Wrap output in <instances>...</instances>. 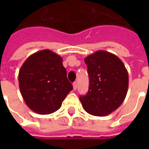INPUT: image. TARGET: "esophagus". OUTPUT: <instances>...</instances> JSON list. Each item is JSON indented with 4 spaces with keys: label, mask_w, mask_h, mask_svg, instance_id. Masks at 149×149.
I'll return each mask as SVG.
<instances>
[{
    "label": "esophagus",
    "mask_w": 149,
    "mask_h": 149,
    "mask_svg": "<svg viewBox=\"0 0 149 149\" xmlns=\"http://www.w3.org/2000/svg\"><path fill=\"white\" fill-rule=\"evenodd\" d=\"M77 87H78L77 83H76V82H74V83L73 84V88H74V90H76V89H77Z\"/></svg>",
    "instance_id": "1"
}]
</instances>
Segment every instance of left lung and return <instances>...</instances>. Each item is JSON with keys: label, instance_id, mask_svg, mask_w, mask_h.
<instances>
[{"label": "left lung", "instance_id": "obj_1", "mask_svg": "<svg viewBox=\"0 0 149 149\" xmlns=\"http://www.w3.org/2000/svg\"><path fill=\"white\" fill-rule=\"evenodd\" d=\"M89 91L80 96L84 109L95 116H106L116 110L126 97L129 88L127 69L117 55L98 50L88 55Z\"/></svg>", "mask_w": 149, "mask_h": 149}]
</instances>
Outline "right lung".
Listing matches in <instances>:
<instances>
[{
  "mask_svg": "<svg viewBox=\"0 0 149 149\" xmlns=\"http://www.w3.org/2000/svg\"><path fill=\"white\" fill-rule=\"evenodd\" d=\"M62 61L59 54L43 49L30 55L20 67V93L26 105L38 114L58 110L73 89Z\"/></svg>",
  "mask_w": 149,
  "mask_h": 149,
  "instance_id": "1",
  "label": "right lung"
}]
</instances>
